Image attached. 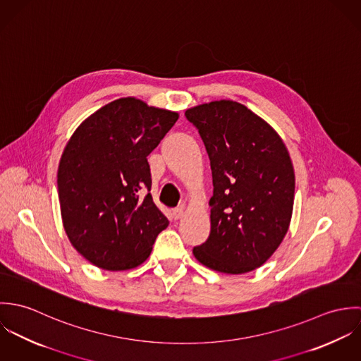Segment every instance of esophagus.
<instances>
[{"mask_svg": "<svg viewBox=\"0 0 361 361\" xmlns=\"http://www.w3.org/2000/svg\"><path fill=\"white\" fill-rule=\"evenodd\" d=\"M183 215H185L183 208H175V209L172 211V216H173L175 219H180Z\"/></svg>", "mask_w": 361, "mask_h": 361, "instance_id": "34e87169", "label": "esophagus"}]
</instances>
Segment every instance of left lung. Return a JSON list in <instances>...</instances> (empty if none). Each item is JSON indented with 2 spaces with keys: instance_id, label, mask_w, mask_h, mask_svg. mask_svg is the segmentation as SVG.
Here are the masks:
<instances>
[{
  "instance_id": "8db88e82",
  "label": "left lung",
  "mask_w": 361,
  "mask_h": 361,
  "mask_svg": "<svg viewBox=\"0 0 361 361\" xmlns=\"http://www.w3.org/2000/svg\"><path fill=\"white\" fill-rule=\"evenodd\" d=\"M212 171L211 232L193 249L224 274L261 267L282 243L292 218L295 171L275 129L243 104L219 100L186 109Z\"/></svg>"
}]
</instances>
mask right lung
I'll return each instance as SVG.
<instances>
[{"label": "right lung", "instance_id": "right-lung-1", "mask_svg": "<svg viewBox=\"0 0 361 361\" xmlns=\"http://www.w3.org/2000/svg\"><path fill=\"white\" fill-rule=\"evenodd\" d=\"M179 114L135 97L86 118L71 136L58 173L62 225L72 246L106 271L145 262L169 221L150 193V154Z\"/></svg>", "mask_w": 361, "mask_h": 361}]
</instances>
